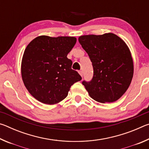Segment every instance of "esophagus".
I'll return each mask as SVG.
<instances>
[{
  "label": "esophagus",
  "mask_w": 149,
  "mask_h": 149,
  "mask_svg": "<svg viewBox=\"0 0 149 149\" xmlns=\"http://www.w3.org/2000/svg\"><path fill=\"white\" fill-rule=\"evenodd\" d=\"M79 72V74H80V75H81V77H83V72L81 71V70H79V72Z\"/></svg>",
  "instance_id": "obj_1"
}]
</instances>
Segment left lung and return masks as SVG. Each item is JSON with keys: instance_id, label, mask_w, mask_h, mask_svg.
<instances>
[{"instance_id": "obj_1", "label": "left lung", "mask_w": 149, "mask_h": 149, "mask_svg": "<svg viewBox=\"0 0 149 149\" xmlns=\"http://www.w3.org/2000/svg\"><path fill=\"white\" fill-rule=\"evenodd\" d=\"M78 40L93 67L92 79L82 82L90 97L101 103L119 99L133 75V59L127 45L112 33L82 35Z\"/></svg>"}]
</instances>
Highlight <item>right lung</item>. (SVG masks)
<instances>
[{
    "label": "right lung",
    "mask_w": 149,
    "mask_h": 149,
    "mask_svg": "<svg viewBox=\"0 0 149 149\" xmlns=\"http://www.w3.org/2000/svg\"><path fill=\"white\" fill-rule=\"evenodd\" d=\"M76 42L74 37H51L41 35L27 45L22 60V80L35 99L46 104L64 100L70 88L81 80L72 69L67 58Z\"/></svg>",
    "instance_id": "1"
}]
</instances>
